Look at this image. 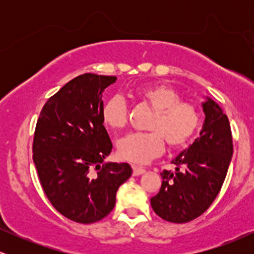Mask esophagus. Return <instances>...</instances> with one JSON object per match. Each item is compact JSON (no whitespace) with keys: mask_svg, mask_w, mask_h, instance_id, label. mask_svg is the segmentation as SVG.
<instances>
[{"mask_svg":"<svg viewBox=\"0 0 254 254\" xmlns=\"http://www.w3.org/2000/svg\"><path fill=\"white\" fill-rule=\"evenodd\" d=\"M132 170H133V176H135V177H138V176H141V174H143L144 172H145L144 168L137 167V166H133V167H132Z\"/></svg>","mask_w":254,"mask_h":254,"instance_id":"1","label":"esophagus"}]
</instances>
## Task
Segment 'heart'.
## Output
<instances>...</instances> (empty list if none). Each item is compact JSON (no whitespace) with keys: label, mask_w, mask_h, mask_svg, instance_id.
Segmentation results:
<instances>
[{"label":"heart","mask_w":254,"mask_h":254,"mask_svg":"<svg viewBox=\"0 0 254 254\" xmlns=\"http://www.w3.org/2000/svg\"><path fill=\"white\" fill-rule=\"evenodd\" d=\"M136 97L154 110L149 132L129 133L117 142L119 156L135 164H144L159 155L164 141L170 148L188 143L200 125L196 106L180 101L179 94L165 84H150L136 90ZM103 123L111 130L123 129L127 122V107L121 95H113L101 109Z\"/></svg>","instance_id":"obj_1"}]
</instances>
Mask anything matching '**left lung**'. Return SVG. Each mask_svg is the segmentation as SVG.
I'll use <instances>...</instances> for the list:
<instances>
[{
  "mask_svg": "<svg viewBox=\"0 0 254 254\" xmlns=\"http://www.w3.org/2000/svg\"><path fill=\"white\" fill-rule=\"evenodd\" d=\"M204 123L199 137L172 160L176 172L162 171L161 189L150 199L156 215L186 223L203 214L220 192L233 155L232 132L223 110L211 98L200 103Z\"/></svg>",
  "mask_w": 254,
  "mask_h": 254,
  "instance_id": "obj_1",
  "label": "left lung"
}]
</instances>
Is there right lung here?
<instances>
[{"label": "right lung", "instance_id": "add662e5", "mask_svg": "<svg viewBox=\"0 0 254 254\" xmlns=\"http://www.w3.org/2000/svg\"><path fill=\"white\" fill-rule=\"evenodd\" d=\"M116 76L83 74L44 105L33 139V162L46 197L58 212L78 223L110 214L129 164L104 161L112 150L101 119L103 93Z\"/></svg>", "mask_w": 254, "mask_h": 254}]
</instances>
